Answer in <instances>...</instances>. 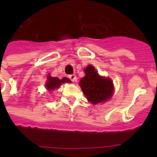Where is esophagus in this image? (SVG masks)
I'll list each match as a JSON object with an SVG mask.
<instances>
[{
    "label": "esophagus",
    "instance_id": "esophagus-1",
    "mask_svg": "<svg viewBox=\"0 0 157 157\" xmlns=\"http://www.w3.org/2000/svg\"><path fill=\"white\" fill-rule=\"evenodd\" d=\"M68 78H70L72 82L77 81V78H76L75 75H68Z\"/></svg>",
    "mask_w": 157,
    "mask_h": 157
}]
</instances>
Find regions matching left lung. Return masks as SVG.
I'll use <instances>...</instances> for the list:
<instances>
[{
    "label": "left lung",
    "mask_w": 157,
    "mask_h": 157,
    "mask_svg": "<svg viewBox=\"0 0 157 157\" xmlns=\"http://www.w3.org/2000/svg\"><path fill=\"white\" fill-rule=\"evenodd\" d=\"M84 72L86 75L81 78L79 86L90 103L97 105L112 98L114 86L111 78L99 75L92 65H88Z\"/></svg>",
    "instance_id": "1"
}]
</instances>
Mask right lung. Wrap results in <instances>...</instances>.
<instances>
[{
  "instance_id": "add662e5",
  "label": "right lung",
  "mask_w": 157,
  "mask_h": 157,
  "mask_svg": "<svg viewBox=\"0 0 157 157\" xmlns=\"http://www.w3.org/2000/svg\"><path fill=\"white\" fill-rule=\"evenodd\" d=\"M71 82L70 79L67 78H63L62 79H59L56 77H51L50 75H48L47 77V82L45 83V87L48 91L54 90L55 89L59 88L62 83Z\"/></svg>"
}]
</instances>
